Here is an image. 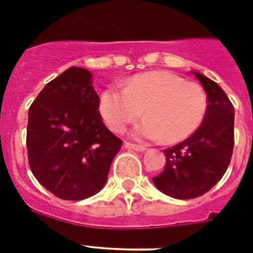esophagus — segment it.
<instances>
[{
  "instance_id": "34e87169",
  "label": "esophagus",
  "mask_w": 253,
  "mask_h": 253,
  "mask_svg": "<svg viewBox=\"0 0 253 253\" xmlns=\"http://www.w3.org/2000/svg\"><path fill=\"white\" fill-rule=\"evenodd\" d=\"M125 147H126L127 149H130V151H135V152H144L145 149H147L144 145L132 144V143H128V141H126V143H125Z\"/></svg>"
}]
</instances>
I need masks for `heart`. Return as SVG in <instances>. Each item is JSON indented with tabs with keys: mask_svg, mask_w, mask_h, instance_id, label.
<instances>
[{
	"mask_svg": "<svg viewBox=\"0 0 253 253\" xmlns=\"http://www.w3.org/2000/svg\"><path fill=\"white\" fill-rule=\"evenodd\" d=\"M98 109L116 132H122L144 109L147 117L133 128V136L178 143L200 127L208 97L200 84L186 82L170 71H151L131 78L123 89L114 85L105 88Z\"/></svg>",
	"mask_w": 253,
	"mask_h": 253,
	"instance_id": "obj_1",
	"label": "heart"
}]
</instances>
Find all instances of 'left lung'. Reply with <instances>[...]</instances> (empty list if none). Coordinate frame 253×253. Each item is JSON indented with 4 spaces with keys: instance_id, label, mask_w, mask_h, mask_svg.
I'll use <instances>...</instances> for the list:
<instances>
[{
    "instance_id": "obj_1",
    "label": "left lung",
    "mask_w": 253,
    "mask_h": 253,
    "mask_svg": "<svg viewBox=\"0 0 253 253\" xmlns=\"http://www.w3.org/2000/svg\"><path fill=\"white\" fill-rule=\"evenodd\" d=\"M203 84L208 109L201 126L179 144L164 151L166 165L152 180L175 199H194L208 192L229 168L234 148V106L218 84L194 71Z\"/></svg>"
}]
</instances>
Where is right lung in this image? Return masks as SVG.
I'll return each instance as SVG.
<instances>
[{"mask_svg":"<svg viewBox=\"0 0 253 253\" xmlns=\"http://www.w3.org/2000/svg\"><path fill=\"white\" fill-rule=\"evenodd\" d=\"M98 101L92 74L74 66L49 82L30 106L31 171L57 198H91L108 180L122 140L104 125Z\"/></svg>","mask_w":253,"mask_h":253,"instance_id":"right-lung-1","label":"right lung"}]
</instances>
